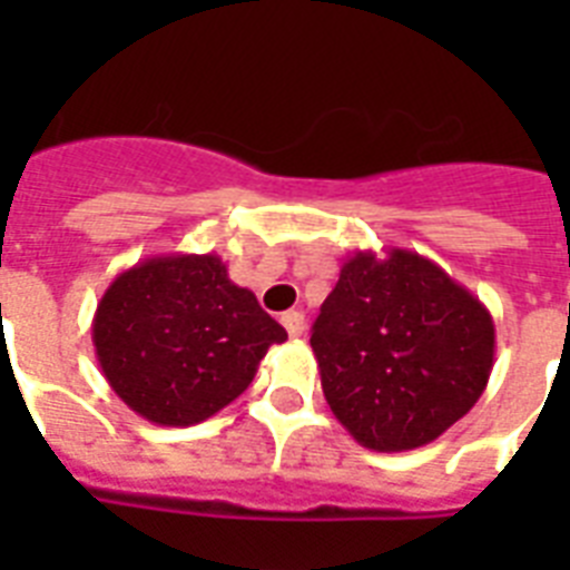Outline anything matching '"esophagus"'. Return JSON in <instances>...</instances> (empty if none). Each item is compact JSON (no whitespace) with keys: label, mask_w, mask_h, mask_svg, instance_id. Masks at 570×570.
<instances>
[{"label":"esophagus","mask_w":570,"mask_h":570,"mask_svg":"<svg viewBox=\"0 0 570 570\" xmlns=\"http://www.w3.org/2000/svg\"><path fill=\"white\" fill-rule=\"evenodd\" d=\"M281 322H284V328L289 337H302L304 334V316L298 311H286L284 316H281Z\"/></svg>","instance_id":"34e87169"}]
</instances>
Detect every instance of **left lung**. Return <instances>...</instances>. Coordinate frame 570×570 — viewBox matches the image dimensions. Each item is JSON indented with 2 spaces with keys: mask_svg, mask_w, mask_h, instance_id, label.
I'll return each instance as SVG.
<instances>
[{
  "mask_svg": "<svg viewBox=\"0 0 570 570\" xmlns=\"http://www.w3.org/2000/svg\"><path fill=\"white\" fill-rule=\"evenodd\" d=\"M322 393L361 446L416 450L459 423L494 370V320L416 250H357L311 334Z\"/></svg>",
  "mask_w": 570,
  "mask_h": 570,
  "instance_id": "left-lung-1",
  "label": "left lung"
}]
</instances>
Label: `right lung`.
Returning <instances> with one entry per match:
<instances>
[{
  "mask_svg": "<svg viewBox=\"0 0 570 570\" xmlns=\"http://www.w3.org/2000/svg\"><path fill=\"white\" fill-rule=\"evenodd\" d=\"M109 387L156 425H195L248 390L286 331L218 254H156L120 272L91 325Z\"/></svg>",
  "mask_w": 570,
  "mask_h": 570,
  "instance_id": "right-lung-1",
  "label": "right lung"
}]
</instances>
